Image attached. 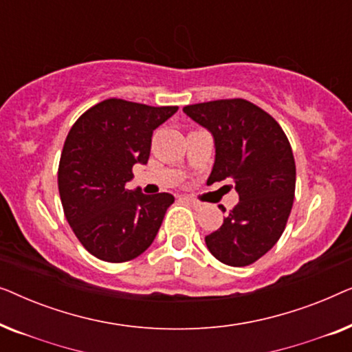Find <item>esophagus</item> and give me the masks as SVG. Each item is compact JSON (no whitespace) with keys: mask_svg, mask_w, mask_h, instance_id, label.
<instances>
[{"mask_svg":"<svg viewBox=\"0 0 352 352\" xmlns=\"http://www.w3.org/2000/svg\"><path fill=\"white\" fill-rule=\"evenodd\" d=\"M182 200L187 201V204L194 206V208H200V201H197L195 199H192V197H182Z\"/></svg>","mask_w":352,"mask_h":352,"instance_id":"1","label":"esophagus"}]
</instances>
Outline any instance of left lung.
<instances>
[{
	"label": "left lung",
	"mask_w": 352,
	"mask_h": 352,
	"mask_svg": "<svg viewBox=\"0 0 352 352\" xmlns=\"http://www.w3.org/2000/svg\"><path fill=\"white\" fill-rule=\"evenodd\" d=\"M182 110L214 138L208 181H232L240 197L223 226L206 235V247L228 266L253 264L280 239L295 200L296 166L287 134L247 99L210 100Z\"/></svg>",
	"instance_id": "left-lung-1"
}]
</instances>
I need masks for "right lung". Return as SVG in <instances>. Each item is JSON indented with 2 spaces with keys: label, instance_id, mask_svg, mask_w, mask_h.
<instances>
[{
  "label": "right lung",
  "instance_id": "right-lung-1",
  "mask_svg": "<svg viewBox=\"0 0 352 352\" xmlns=\"http://www.w3.org/2000/svg\"><path fill=\"white\" fill-rule=\"evenodd\" d=\"M176 105L152 107L105 99L70 128L57 186L62 208L80 243L107 263H124L151 247L175 197L129 190L134 163H147L153 129Z\"/></svg>",
  "mask_w": 352,
  "mask_h": 352
}]
</instances>
